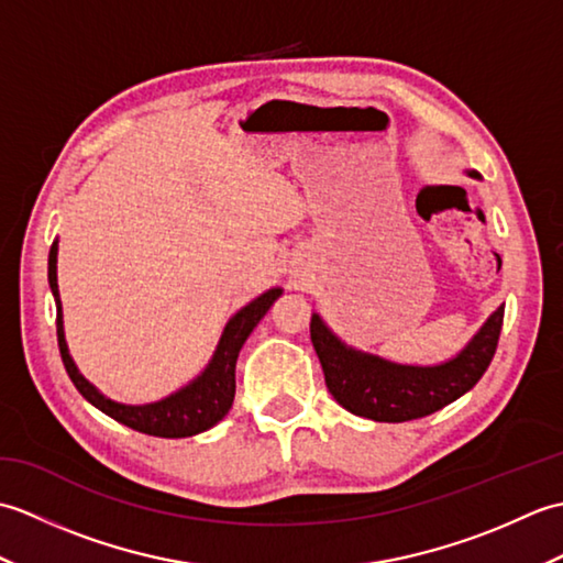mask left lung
<instances>
[{
    "mask_svg": "<svg viewBox=\"0 0 563 563\" xmlns=\"http://www.w3.org/2000/svg\"><path fill=\"white\" fill-rule=\"evenodd\" d=\"M470 176L479 178L476 172H470ZM500 327L504 307L486 319L457 355L440 365H399L355 351L319 314H312L309 333L331 397L345 411L379 423H404L435 413L470 391L494 361Z\"/></svg>",
    "mask_w": 563,
    "mask_h": 563,
    "instance_id": "8db88e82",
    "label": "left lung"
}]
</instances>
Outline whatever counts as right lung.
Returning <instances> with one entry per match:
<instances>
[{
  "instance_id": "obj_1",
  "label": "right lung",
  "mask_w": 563,
  "mask_h": 563,
  "mask_svg": "<svg viewBox=\"0 0 563 563\" xmlns=\"http://www.w3.org/2000/svg\"><path fill=\"white\" fill-rule=\"evenodd\" d=\"M47 283H51V290L57 305L59 355H63L67 375L71 382H75V387L79 389L81 397L97 406V409L103 411L106 416L115 418L118 423L140 430V433L157 435V438L198 435L202 430H208L214 423L222 421L227 411L232 409V401H234V387H236L234 367H236L239 351H242L249 333L256 329L263 314L271 309V305L283 295L280 288H273L268 292L258 295L256 300H251L246 307L239 309V312L227 321L212 361L194 382H190V385L169 394V397L162 401L145 404V406H128V404H118L109 397H103V394L93 387L89 379H84L67 351L65 327H63V305H59V290H57V242H53L51 256H47Z\"/></svg>"
}]
</instances>
